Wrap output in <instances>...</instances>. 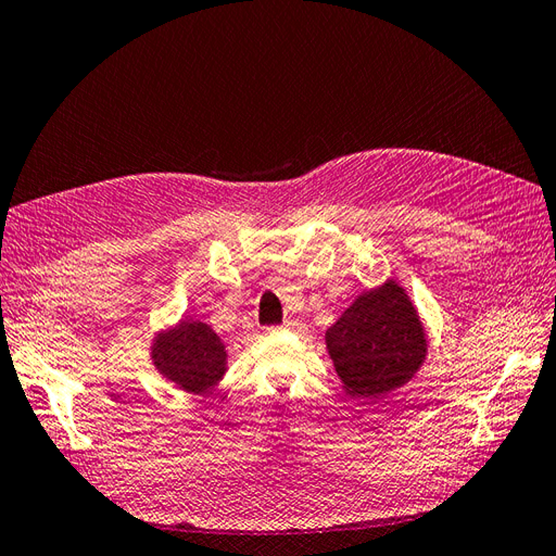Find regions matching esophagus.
<instances>
[{"label": "esophagus", "mask_w": 556, "mask_h": 556, "mask_svg": "<svg viewBox=\"0 0 556 556\" xmlns=\"http://www.w3.org/2000/svg\"><path fill=\"white\" fill-rule=\"evenodd\" d=\"M296 327V323H285L282 327H278V329H294Z\"/></svg>", "instance_id": "obj_1"}]
</instances>
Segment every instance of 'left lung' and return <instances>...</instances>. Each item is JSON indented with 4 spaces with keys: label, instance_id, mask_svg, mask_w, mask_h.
<instances>
[{
    "label": "left lung",
    "instance_id": "8db88e82",
    "mask_svg": "<svg viewBox=\"0 0 556 556\" xmlns=\"http://www.w3.org/2000/svg\"><path fill=\"white\" fill-rule=\"evenodd\" d=\"M325 343L352 399L387 396L410 382L429 348L422 319L394 278L352 301L327 329Z\"/></svg>",
    "mask_w": 556,
    "mask_h": 556
}]
</instances>
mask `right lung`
Masks as SVG:
<instances>
[{
  "label": "right lung",
  "mask_w": 556,
  "mask_h": 556,
  "mask_svg": "<svg viewBox=\"0 0 556 556\" xmlns=\"http://www.w3.org/2000/svg\"><path fill=\"white\" fill-rule=\"evenodd\" d=\"M150 359L178 390L204 396L220 384L227 374V350L220 336L206 323L185 317L176 327L155 333Z\"/></svg>",
  "instance_id": "right-lung-1"
}]
</instances>
